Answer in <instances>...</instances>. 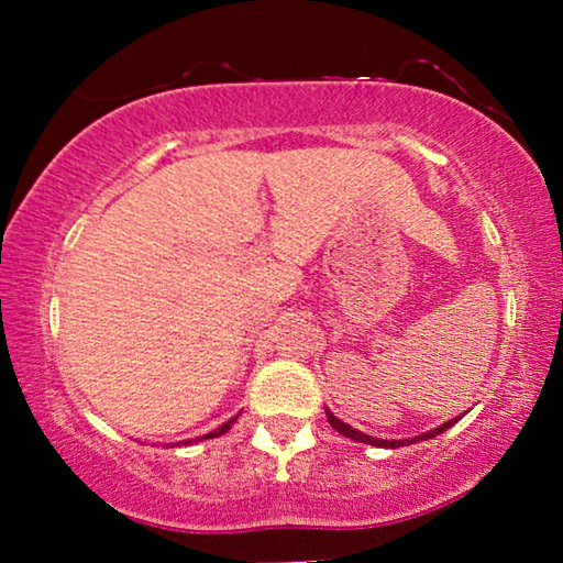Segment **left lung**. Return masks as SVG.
<instances>
[{"label": "left lung", "instance_id": "left-lung-1", "mask_svg": "<svg viewBox=\"0 0 563 563\" xmlns=\"http://www.w3.org/2000/svg\"><path fill=\"white\" fill-rule=\"evenodd\" d=\"M325 415H328V422H330V426H333V428L338 430V433H343L345 438H351V441H356V443H368V445H376V449H399V445H410V443H418V441H428V438H435V435H441L443 430H449L451 426H456V422L461 420V415H459V418H451L449 422H443V426H438V428H433V430H428V433H422V435H415V438H402V441H384V438L366 435V433H361V430L351 428L349 422L338 420L335 415L330 412V410H325Z\"/></svg>", "mask_w": 563, "mask_h": 563}]
</instances>
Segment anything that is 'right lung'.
<instances>
[{"mask_svg":"<svg viewBox=\"0 0 563 563\" xmlns=\"http://www.w3.org/2000/svg\"><path fill=\"white\" fill-rule=\"evenodd\" d=\"M235 420H238V415H235V418H230L228 422H222L220 428H214L212 433H207V435H199V438H195V441H184V445H189V443H197V441H207V438H218V435H222V433H228V430L233 428V422H235Z\"/></svg>","mask_w":563,"mask_h":563,"instance_id":"1","label":"right lung"}]
</instances>
